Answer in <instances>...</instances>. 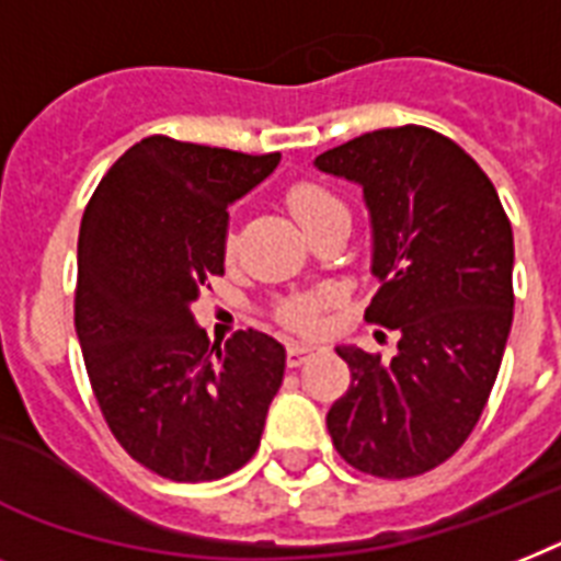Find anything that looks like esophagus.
I'll list each match as a JSON object with an SVG mask.
<instances>
[{
	"label": "esophagus",
	"mask_w": 561,
	"mask_h": 561,
	"mask_svg": "<svg viewBox=\"0 0 561 561\" xmlns=\"http://www.w3.org/2000/svg\"><path fill=\"white\" fill-rule=\"evenodd\" d=\"M318 350H321V346L300 344V341H295V344L286 346V364H289V367H300V364H304L309 355L318 353Z\"/></svg>",
	"instance_id": "esophagus-1"
}]
</instances>
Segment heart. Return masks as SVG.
<instances>
[{"instance_id":"heart-1","label":"heart","mask_w":561,"mask_h":561,"mask_svg":"<svg viewBox=\"0 0 561 561\" xmlns=\"http://www.w3.org/2000/svg\"><path fill=\"white\" fill-rule=\"evenodd\" d=\"M286 206L291 208V215L298 217V224L304 229H314V226L327 220V217L346 215L344 201L335 192H330L321 183L312 180H300L286 192ZM226 252H231V238L226 240ZM323 298H291L284 307L277 309L280 321L291 330H314L318 327V312H321Z\"/></svg>"}]
</instances>
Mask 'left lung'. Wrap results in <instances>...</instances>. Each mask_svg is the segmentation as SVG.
<instances>
[{
    "label": "left lung",
    "instance_id": "left-lung-1",
    "mask_svg": "<svg viewBox=\"0 0 561 561\" xmlns=\"http://www.w3.org/2000/svg\"><path fill=\"white\" fill-rule=\"evenodd\" d=\"M364 192L378 280L367 321L390 360L337 346L350 390L327 413L346 465L381 479L438 467L473 433L513 323V229L488 174L444 134L401 125L314 157Z\"/></svg>",
    "mask_w": 561,
    "mask_h": 561
}]
</instances>
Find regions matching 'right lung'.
Segmentation results:
<instances>
[{
    "mask_svg": "<svg viewBox=\"0 0 561 561\" xmlns=\"http://www.w3.org/2000/svg\"><path fill=\"white\" fill-rule=\"evenodd\" d=\"M280 154L146 137L100 180L77 243L73 323L125 453L171 481H215L257 453L286 350L266 332L208 344L192 304L226 272V208Z\"/></svg>",
    "mask_w": 561,
    "mask_h": 561,
    "instance_id": "add662e5",
    "label": "right lung"
}]
</instances>
